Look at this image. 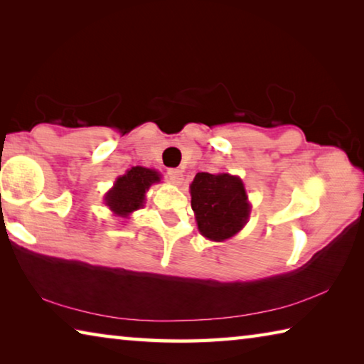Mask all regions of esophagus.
I'll return each instance as SVG.
<instances>
[{
  "label": "esophagus",
  "mask_w": 364,
  "mask_h": 364,
  "mask_svg": "<svg viewBox=\"0 0 364 364\" xmlns=\"http://www.w3.org/2000/svg\"><path fill=\"white\" fill-rule=\"evenodd\" d=\"M167 176H168V180L173 183V184H180L181 180H183V171L178 170V168H170L167 171Z\"/></svg>",
  "instance_id": "1"
}]
</instances>
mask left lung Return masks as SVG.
<instances>
[{"label": "left lung", "mask_w": 364, "mask_h": 364, "mask_svg": "<svg viewBox=\"0 0 364 364\" xmlns=\"http://www.w3.org/2000/svg\"><path fill=\"white\" fill-rule=\"evenodd\" d=\"M191 207L197 226L212 241H225L247 221L250 205L244 184L228 173H197L191 184Z\"/></svg>", "instance_id": "obj_1"}]
</instances>
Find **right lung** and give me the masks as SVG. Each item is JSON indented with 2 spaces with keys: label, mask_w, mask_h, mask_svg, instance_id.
Segmentation results:
<instances>
[{
  "label": "right lung",
  "mask_w": 364,
  "mask_h": 364,
  "mask_svg": "<svg viewBox=\"0 0 364 364\" xmlns=\"http://www.w3.org/2000/svg\"><path fill=\"white\" fill-rule=\"evenodd\" d=\"M157 181H160V176L156 170L133 167L115 181L106 196V204L119 217H127L143 207L146 191Z\"/></svg>",
  "instance_id": "right-lung-1"
}]
</instances>
